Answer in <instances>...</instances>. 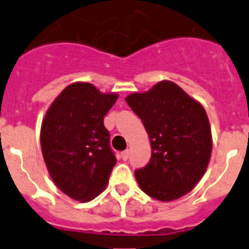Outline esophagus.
Segmentation results:
<instances>
[{"instance_id":"esophagus-1","label":"esophagus","mask_w":249,"mask_h":249,"mask_svg":"<svg viewBox=\"0 0 249 249\" xmlns=\"http://www.w3.org/2000/svg\"><path fill=\"white\" fill-rule=\"evenodd\" d=\"M128 156H129V151H128V149H126V151H123L122 153H121V157H122L123 160H126L127 158H128Z\"/></svg>"}]
</instances>
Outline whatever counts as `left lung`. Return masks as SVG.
Here are the masks:
<instances>
[{"label": "left lung", "mask_w": 249, "mask_h": 249, "mask_svg": "<svg viewBox=\"0 0 249 249\" xmlns=\"http://www.w3.org/2000/svg\"><path fill=\"white\" fill-rule=\"evenodd\" d=\"M126 102L148 133L152 156L135 171L144 193L175 201L195 188L212 153V132L203 106L172 81H160L146 92L128 94Z\"/></svg>", "instance_id": "8db88e82"}]
</instances>
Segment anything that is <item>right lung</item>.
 <instances>
[{
  "instance_id": "right-lung-1",
  "label": "right lung",
  "mask_w": 249,
  "mask_h": 249,
  "mask_svg": "<svg viewBox=\"0 0 249 249\" xmlns=\"http://www.w3.org/2000/svg\"><path fill=\"white\" fill-rule=\"evenodd\" d=\"M117 98L92 83L73 82L46 112L39 135L43 160L57 188L74 201H91L108 183L117 160L103 118Z\"/></svg>"
}]
</instances>
